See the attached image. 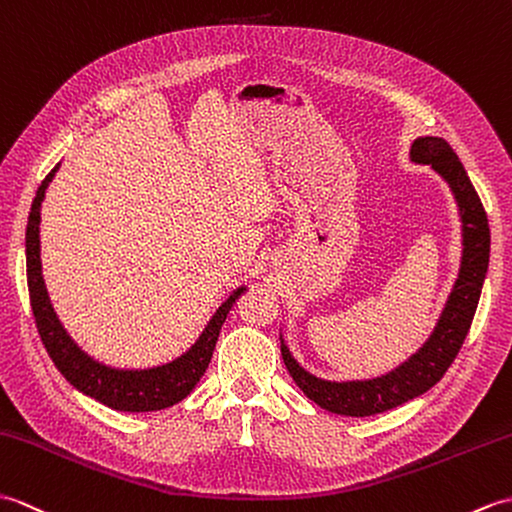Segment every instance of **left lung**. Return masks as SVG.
<instances>
[{
    "instance_id": "obj_1",
    "label": "left lung",
    "mask_w": 512,
    "mask_h": 512,
    "mask_svg": "<svg viewBox=\"0 0 512 512\" xmlns=\"http://www.w3.org/2000/svg\"><path fill=\"white\" fill-rule=\"evenodd\" d=\"M412 160L431 164V168L449 181L453 195L458 199L464 223V254L456 287L442 311L440 322L429 342L420 348L410 361L370 381H324L306 372L291 357L289 348L282 344V359L298 388L324 410L344 416H372L388 412L407 401L416 399L436 385L449 370L453 359L469 335L475 309H478L484 276L491 252V230L482 201L475 192L471 179L449 142L442 138H418L412 146Z\"/></svg>"
}]
</instances>
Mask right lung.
Instances as JSON below:
<instances>
[{"label": "right lung", "instance_id": "1", "mask_svg": "<svg viewBox=\"0 0 512 512\" xmlns=\"http://www.w3.org/2000/svg\"><path fill=\"white\" fill-rule=\"evenodd\" d=\"M56 168L59 166H54L52 173H48V177L41 181L37 197L32 201L28 230H26V267H28L30 306H32L34 322H37L45 350H48L54 366L59 368V372L74 385L78 392L92 396V399L111 407V410L155 412L184 401L192 392V388L199 383V379L203 377V372H206L208 363L212 359L214 346H217L225 317L230 313L232 304L238 300V295L245 291V287L236 289L230 298L219 306V311L212 315L210 324L197 339V344L192 346L186 355L166 363V366H157L149 370H116V368L102 366V363L87 357L61 326L59 317H56L52 309L48 291H45L43 276H41V256H39L41 201L45 197V188H48V184L56 173Z\"/></svg>", "mask_w": 512, "mask_h": 512}]
</instances>
